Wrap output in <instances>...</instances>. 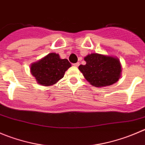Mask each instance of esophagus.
I'll return each instance as SVG.
<instances>
[{
  "instance_id": "esophagus-1",
  "label": "esophagus",
  "mask_w": 145,
  "mask_h": 145,
  "mask_svg": "<svg viewBox=\"0 0 145 145\" xmlns=\"http://www.w3.org/2000/svg\"><path fill=\"white\" fill-rule=\"evenodd\" d=\"M73 66H74V67H78V66H79V63L77 62V63H75V64H73Z\"/></svg>"
}]
</instances>
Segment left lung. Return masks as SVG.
I'll list each match as a JSON object with an SVG mask.
<instances>
[{
	"mask_svg": "<svg viewBox=\"0 0 145 145\" xmlns=\"http://www.w3.org/2000/svg\"><path fill=\"white\" fill-rule=\"evenodd\" d=\"M84 60L86 64L80 65L78 69L93 86H110L121 76V64L116 57L92 53L84 57Z\"/></svg>",
	"mask_w": 145,
	"mask_h": 145,
	"instance_id": "1",
	"label": "left lung"
}]
</instances>
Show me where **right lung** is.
I'll use <instances>...</instances> for the list:
<instances>
[{
  "label": "right lung",
  "mask_w": 145,
  "mask_h": 145,
  "mask_svg": "<svg viewBox=\"0 0 145 145\" xmlns=\"http://www.w3.org/2000/svg\"><path fill=\"white\" fill-rule=\"evenodd\" d=\"M71 65L67 59H61L56 53H50L44 58L31 64L30 71L39 84L49 86L64 77Z\"/></svg>",
  "instance_id": "obj_1"
}]
</instances>
